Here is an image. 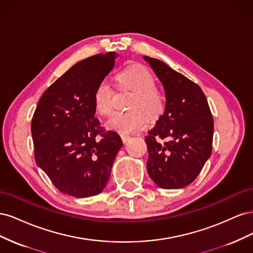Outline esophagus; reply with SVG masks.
Returning <instances> with one entry per match:
<instances>
[{"label": "esophagus", "instance_id": "1", "mask_svg": "<svg viewBox=\"0 0 253 253\" xmlns=\"http://www.w3.org/2000/svg\"><path fill=\"white\" fill-rule=\"evenodd\" d=\"M129 138H131V136L129 135H126V134H121V139L122 141H124V143H126V141L129 140Z\"/></svg>", "mask_w": 253, "mask_h": 253}]
</instances>
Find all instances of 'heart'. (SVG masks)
I'll list each match as a JSON object with an SVG mask.
<instances>
[{"label": "heart", "instance_id": "b5f03b06", "mask_svg": "<svg viewBox=\"0 0 253 253\" xmlns=\"http://www.w3.org/2000/svg\"><path fill=\"white\" fill-rule=\"evenodd\" d=\"M122 89L133 91L129 99V112H116L106 121V126L120 133H132L145 122V114L150 121L156 120L165 110V98L156 88V80L149 68L132 65L116 76ZM114 90L106 81L99 82L94 91V108L100 115H109L113 109Z\"/></svg>", "mask_w": 253, "mask_h": 253}]
</instances>
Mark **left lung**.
I'll list each match as a JSON object with an SVG mask.
<instances>
[{
    "label": "left lung",
    "instance_id": "obj_1",
    "mask_svg": "<svg viewBox=\"0 0 253 253\" xmlns=\"http://www.w3.org/2000/svg\"><path fill=\"white\" fill-rule=\"evenodd\" d=\"M163 83L165 112L145 137L148 173L163 189H181L201 173L212 152L213 118L202 88L163 61L143 56Z\"/></svg>",
    "mask_w": 253,
    "mask_h": 253
}]
</instances>
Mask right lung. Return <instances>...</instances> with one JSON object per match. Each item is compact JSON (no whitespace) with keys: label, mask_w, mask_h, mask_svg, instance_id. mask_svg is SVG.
<instances>
[{"label":"right lung","mask_w":253,"mask_h":253,"mask_svg":"<svg viewBox=\"0 0 253 253\" xmlns=\"http://www.w3.org/2000/svg\"><path fill=\"white\" fill-rule=\"evenodd\" d=\"M116 52L84 59L45 90L32 120L35 158L61 193L77 198L105 188L122 147L95 117L93 97L115 65Z\"/></svg>","instance_id":"obj_1"}]
</instances>
